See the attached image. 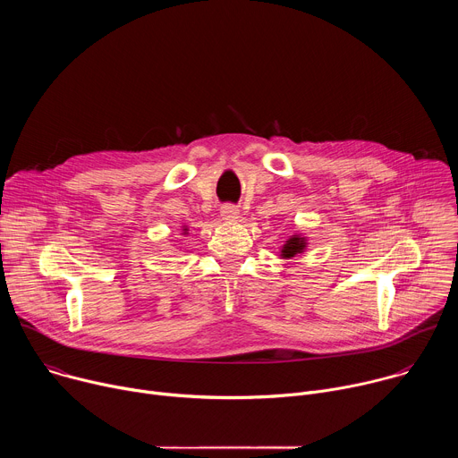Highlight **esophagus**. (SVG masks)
Masks as SVG:
<instances>
[{"mask_svg": "<svg viewBox=\"0 0 458 458\" xmlns=\"http://www.w3.org/2000/svg\"><path fill=\"white\" fill-rule=\"evenodd\" d=\"M221 217H223V221H226V223L237 221V219H239V210H237V207H233V205H225V207L221 208Z\"/></svg>", "mask_w": 458, "mask_h": 458, "instance_id": "1", "label": "esophagus"}]
</instances>
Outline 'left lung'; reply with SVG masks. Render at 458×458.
Instances as JSON below:
<instances>
[{"label":"left lung","mask_w":458,"mask_h":458,"mask_svg":"<svg viewBox=\"0 0 458 458\" xmlns=\"http://www.w3.org/2000/svg\"><path fill=\"white\" fill-rule=\"evenodd\" d=\"M306 237H302L301 233H295V235H292L284 244H283V248H281V257L283 259H292V257H295L297 253H302L304 250H306Z\"/></svg>","instance_id":"1"}]
</instances>
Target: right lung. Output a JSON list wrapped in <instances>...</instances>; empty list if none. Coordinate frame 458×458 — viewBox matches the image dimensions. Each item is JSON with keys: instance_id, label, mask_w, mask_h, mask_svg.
<instances>
[{"instance_id": "add662e5", "label": "right lung", "mask_w": 458, "mask_h": 458, "mask_svg": "<svg viewBox=\"0 0 458 458\" xmlns=\"http://www.w3.org/2000/svg\"><path fill=\"white\" fill-rule=\"evenodd\" d=\"M182 233H188V230H186V228H184V226H182Z\"/></svg>"}]
</instances>
